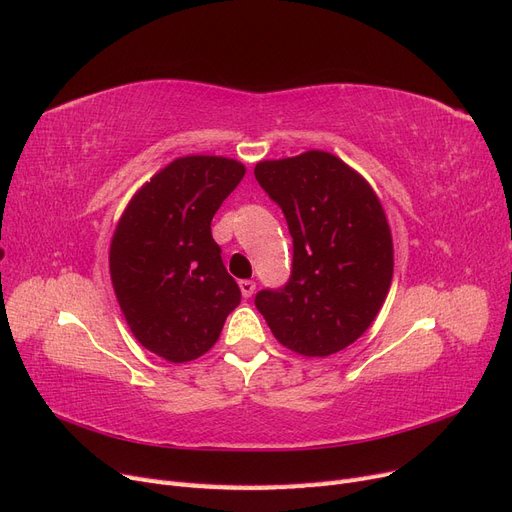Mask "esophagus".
<instances>
[{
	"label": "esophagus",
	"mask_w": 512,
	"mask_h": 512,
	"mask_svg": "<svg viewBox=\"0 0 512 512\" xmlns=\"http://www.w3.org/2000/svg\"><path fill=\"white\" fill-rule=\"evenodd\" d=\"M239 288H241L243 297L250 299L252 294H254V290H256V282H252V280H241V282H239Z\"/></svg>",
	"instance_id": "esophagus-1"
}]
</instances>
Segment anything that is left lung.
<instances>
[{
    "instance_id": "left-lung-1",
    "label": "left lung",
    "mask_w": 512,
    "mask_h": 512,
    "mask_svg": "<svg viewBox=\"0 0 512 512\" xmlns=\"http://www.w3.org/2000/svg\"><path fill=\"white\" fill-rule=\"evenodd\" d=\"M254 175L282 207L292 275L256 294L277 342L307 359L354 344L376 320L393 280V237L369 181L322 149L262 160Z\"/></svg>"
}]
</instances>
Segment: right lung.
<instances>
[{"label":"right lung","instance_id":"add662e5","mask_svg":"<svg viewBox=\"0 0 512 512\" xmlns=\"http://www.w3.org/2000/svg\"><path fill=\"white\" fill-rule=\"evenodd\" d=\"M245 166L224 156H183L136 190L115 226L108 269L138 344L170 363L213 348L241 303L211 220Z\"/></svg>","mask_w":512,"mask_h":512}]
</instances>
